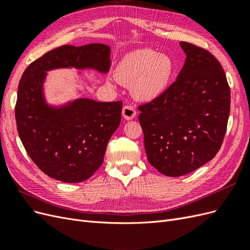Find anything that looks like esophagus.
<instances>
[{"label": "esophagus", "instance_id": "1", "mask_svg": "<svg viewBox=\"0 0 250 250\" xmlns=\"http://www.w3.org/2000/svg\"><path fill=\"white\" fill-rule=\"evenodd\" d=\"M122 115L125 120H132L137 116V111H135L134 107L131 106V105H125L122 109Z\"/></svg>", "mask_w": 250, "mask_h": 250}]
</instances>
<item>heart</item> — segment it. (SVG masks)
<instances>
[{
  "label": "heart",
  "instance_id": "heart-1",
  "mask_svg": "<svg viewBox=\"0 0 250 250\" xmlns=\"http://www.w3.org/2000/svg\"><path fill=\"white\" fill-rule=\"evenodd\" d=\"M172 59L153 50L141 49L126 55L117 67L120 82L131 85L133 96L142 101H153L167 88L173 74Z\"/></svg>",
  "mask_w": 250,
  "mask_h": 250
}]
</instances>
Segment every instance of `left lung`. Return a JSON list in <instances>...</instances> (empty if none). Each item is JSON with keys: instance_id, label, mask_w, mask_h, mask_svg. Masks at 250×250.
I'll return each instance as SVG.
<instances>
[{"instance_id": "8db88e82", "label": "left lung", "mask_w": 250, "mask_h": 250, "mask_svg": "<svg viewBox=\"0 0 250 250\" xmlns=\"http://www.w3.org/2000/svg\"><path fill=\"white\" fill-rule=\"evenodd\" d=\"M179 44L187 57L176 81L155 100L139 106L148 162L171 177L213 160L230 110L229 86L216 57L190 42Z\"/></svg>"}]
</instances>
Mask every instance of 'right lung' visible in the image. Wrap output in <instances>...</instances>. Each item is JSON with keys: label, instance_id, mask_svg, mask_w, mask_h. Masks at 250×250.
<instances>
[{"label": "right lung", "instance_id": "add662e5", "mask_svg": "<svg viewBox=\"0 0 250 250\" xmlns=\"http://www.w3.org/2000/svg\"><path fill=\"white\" fill-rule=\"evenodd\" d=\"M110 67V47L89 43L62 46L30 63L21 78L16 104L20 139L28 155L44 174L63 183L86 180L103 163L107 143L121 123L122 101L87 98L54 106L47 103L43 82L55 69Z\"/></svg>", "mask_w": 250, "mask_h": 250}]
</instances>
